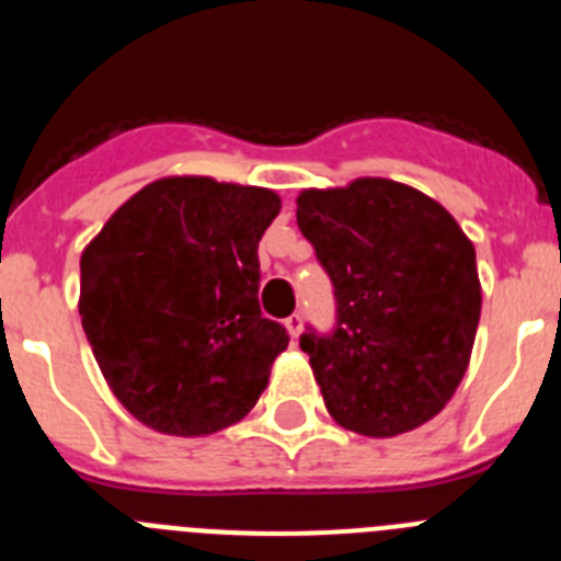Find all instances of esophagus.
<instances>
[{
	"label": "esophagus",
	"mask_w": 561,
	"mask_h": 561,
	"mask_svg": "<svg viewBox=\"0 0 561 561\" xmlns=\"http://www.w3.org/2000/svg\"><path fill=\"white\" fill-rule=\"evenodd\" d=\"M284 325H286V331H289L291 340H297V336H300V331H304V317H300V314L286 317Z\"/></svg>",
	"instance_id": "1"
}]
</instances>
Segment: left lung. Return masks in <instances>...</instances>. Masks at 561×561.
I'll return each instance as SVG.
<instances>
[{
  "instance_id": "1",
  "label": "left lung",
  "mask_w": 561,
  "mask_h": 561,
  "mask_svg": "<svg viewBox=\"0 0 561 561\" xmlns=\"http://www.w3.org/2000/svg\"><path fill=\"white\" fill-rule=\"evenodd\" d=\"M297 227L334 284V331L300 336L331 419L368 438L435 419L478 334L472 241L438 202L379 176L304 191Z\"/></svg>"
}]
</instances>
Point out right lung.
I'll return each mask as SVG.
<instances>
[{
	"instance_id": "right-lung-1",
	"label": "right lung",
	"mask_w": 561,
	"mask_h": 561,
	"mask_svg": "<svg viewBox=\"0 0 561 561\" xmlns=\"http://www.w3.org/2000/svg\"><path fill=\"white\" fill-rule=\"evenodd\" d=\"M275 191L165 176L112 213L81 255V325L123 408L165 435L244 419L289 336L257 306Z\"/></svg>"
}]
</instances>
